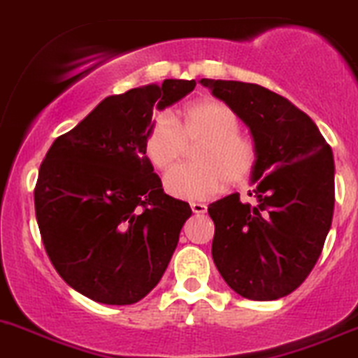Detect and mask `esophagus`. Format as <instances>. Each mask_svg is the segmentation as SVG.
<instances>
[{"mask_svg": "<svg viewBox=\"0 0 358 358\" xmlns=\"http://www.w3.org/2000/svg\"><path fill=\"white\" fill-rule=\"evenodd\" d=\"M190 208H192V211L196 215H204L206 213V204H203V203H190Z\"/></svg>", "mask_w": 358, "mask_h": 358, "instance_id": "34e87169", "label": "esophagus"}]
</instances>
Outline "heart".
<instances>
[{
    "label": "heart",
    "instance_id": "obj_1",
    "mask_svg": "<svg viewBox=\"0 0 358 358\" xmlns=\"http://www.w3.org/2000/svg\"><path fill=\"white\" fill-rule=\"evenodd\" d=\"M194 150L190 168H176L164 178V189L176 199H210L224 187L243 185L257 164L253 141L239 133L234 110L213 99L189 103L173 117H159L148 127L143 154L157 171H168L182 159L185 147Z\"/></svg>",
    "mask_w": 358,
    "mask_h": 358
}]
</instances>
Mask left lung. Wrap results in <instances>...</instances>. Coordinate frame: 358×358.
I'll return each instance as SVG.
<instances>
[{
  "instance_id": "8db88e82",
  "label": "left lung",
  "mask_w": 358,
  "mask_h": 358,
  "mask_svg": "<svg viewBox=\"0 0 358 358\" xmlns=\"http://www.w3.org/2000/svg\"><path fill=\"white\" fill-rule=\"evenodd\" d=\"M246 124L257 150L250 176L255 204L239 194L208 206L211 255L241 297L275 301L306 280L334 213V157L317 124L283 96L257 83L201 78Z\"/></svg>"
}]
</instances>
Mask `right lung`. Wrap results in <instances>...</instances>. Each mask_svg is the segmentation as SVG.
Here are the masks:
<instances>
[{"label":"right lung","mask_w":358,"mask_h":358,"mask_svg":"<svg viewBox=\"0 0 358 358\" xmlns=\"http://www.w3.org/2000/svg\"><path fill=\"white\" fill-rule=\"evenodd\" d=\"M196 80L168 78L108 96L48 148L34 210L55 271L103 304H134L159 283L189 203L162 190L143 154L155 110L194 91Z\"/></svg>","instance_id":"right-lung-1"}]
</instances>
